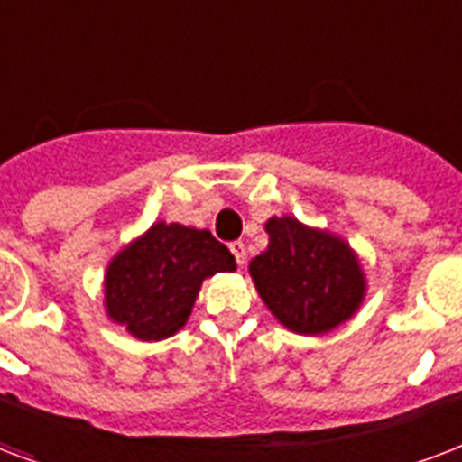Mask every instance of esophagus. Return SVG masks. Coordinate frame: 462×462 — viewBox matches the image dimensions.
Wrapping results in <instances>:
<instances>
[{"instance_id":"1","label":"esophagus","mask_w":462,"mask_h":462,"mask_svg":"<svg viewBox=\"0 0 462 462\" xmlns=\"http://www.w3.org/2000/svg\"><path fill=\"white\" fill-rule=\"evenodd\" d=\"M230 252H232V256H235V262L239 263V266H242V263H245V259H246V249H245V242H230Z\"/></svg>"}]
</instances>
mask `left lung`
I'll return each mask as SVG.
<instances>
[{
  "label": "left lung",
  "instance_id": "left-lung-1",
  "mask_svg": "<svg viewBox=\"0 0 462 462\" xmlns=\"http://www.w3.org/2000/svg\"><path fill=\"white\" fill-rule=\"evenodd\" d=\"M266 232L269 249L252 259L249 273L281 325L298 334H322L346 322L365 288L346 242L288 216L271 217Z\"/></svg>",
  "mask_w": 462,
  "mask_h": 462
}]
</instances>
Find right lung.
I'll list each match as a JSON object with an SVG mask.
<instances>
[{"instance_id": "obj_1", "label": "right lung", "mask_w": 462, "mask_h": 462, "mask_svg": "<svg viewBox=\"0 0 462 462\" xmlns=\"http://www.w3.org/2000/svg\"><path fill=\"white\" fill-rule=\"evenodd\" d=\"M235 271V256L208 230L157 223L106 273V308L133 337L160 341L186 325L203 278Z\"/></svg>"}]
</instances>
